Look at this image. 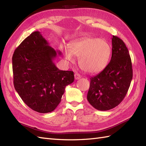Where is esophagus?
Returning <instances> with one entry per match:
<instances>
[{"mask_svg": "<svg viewBox=\"0 0 146 146\" xmlns=\"http://www.w3.org/2000/svg\"><path fill=\"white\" fill-rule=\"evenodd\" d=\"M81 75L80 74H78V73H75L74 74V78H75V80H79V79H80L81 78Z\"/></svg>", "mask_w": 146, "mask_h": 146, "instance_id": "esophagus-1", "label": "esophagus"}]
</instances>
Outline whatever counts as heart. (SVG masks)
Wrapping results in <instances>:
<instances>
[{
    "label": "heart",
    "mask_w": 146,
    "mask_h": 146,
    "mask_svg": "<svg viewBox=\"0 0 146 146\" xmlns=\"http://www.w3.org/2000/svg\"><path fill=\"white\" fill-rule=\"evenodd\" d=\"M70 49L65 48L67 60L75 61L74 56L80 57L79 63L84 72L94 74L101 72L107 65L111 55V47L106 40L97 37H85L74 41Z\"/></svg>",
    "instance_id": "obj_1"
}]
</instances>
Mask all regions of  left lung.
<instances>
[{"mask_svg": "<svg viewBox=\"0 0 146 146\" xmlns=\"http://www.w3.org/2000/svg\"><path fill=\"white\" fill-rule=\"evenodd\" d=\"M110 62L101 72L90 78L87 99L96 109L109 110L118 106L125 98L133 78L129 51L118 37L111 39Z\"/></svg>", "mask_w": 146, "mask_h": 146, "instance_id": "obj_1", "label": "left lung"}]
</instances>
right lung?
Segmentation results:
<instances>
[{
	"label": "right lung",
	"mask_w": 146,
	"mask_h": 146,
	"mask_svg": "<svg viewBox=\"0 0 146 146\" xmlns=\"http://www.w3.org/2000/svg\"><path fill=\"white\" fill-rule=\"evenodd\" d=\"M57 55L39 31L28 36L13 55L15 89L23 101L39 113L54 111L65 87L74 81L72 71L60 70L55 66L53 60Z\"/></svg>",
	"instance_id": "add662e5"
}]
</instances>
